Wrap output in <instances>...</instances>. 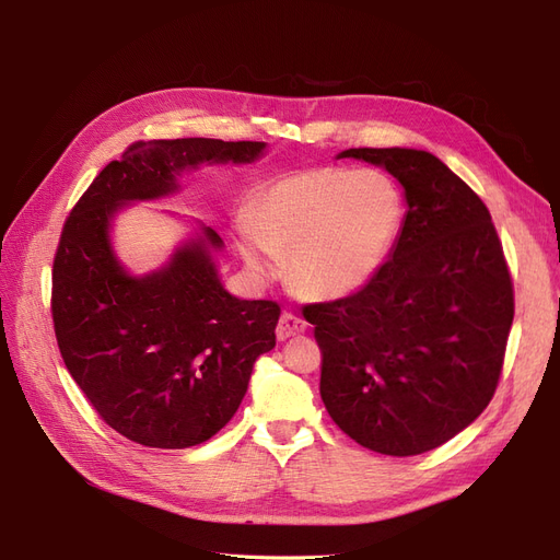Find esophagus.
Instances as JSON below:
<instances>
[{
	"mask_svg": "<svg viewBox=\"0 0 560 560\" xmlns=\"http://www.w3.org/2000/svg\"><path fill=\"white\" fill-rule=\"evenodd\" d=\"M303 331H306V322H303L299 315H294L290 311H284L280 315V322H278V327H276V334H278L280 341H287V338L299 336Z\"/></svg>",
	"mask_w": 560,
	"mask_h": 560,
	"instance_id": "1",
	"label": "esophagus"
}]
</instances>
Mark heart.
<instances>
[{
    "instance_id": "1",
    "label": "heart",
    "mask_w": 560,
    "mask_h": 560,
    "mask_svg": "<svg viewBox=\"0 0 560 560\" xmlns=\"http://www.w3.org/2000/svg\"><path fill=\"white\" fill-rule=\"evenodd\" d=\"M401 219V194L385 173L313 167L264 186L235 245L254 278H276L287 257L294 292L343 299L381 273Z\"/></svg>"
}]
</instances>
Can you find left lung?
<instances>
[{
    "label": "left lung",
    "mask_w": 560,
    "mask_h": 560,
    "mask_svg": "<svg viewBox=\"0 0 560 560\" xmlns=\"http://www.w3.org/2000/svg\"><path fill=\"white\" fill-rule=\"evenodd\" d=\"M385 167L406 214L381 273L358 294L306 306L322 350L319 395L360 446L418 455L493 399L514 290L483 200L422 149H346Z\"/></svg>",
    "instance_id": "obj_1"
}]
</instances>
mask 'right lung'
Listing matches in <instances>:
<instances>
[{"label": "right lung", "mask_w": 560, "mask_h": 560, "mask_svg": "<svg viewBox=\"0 0 560 560\" xmlns=\"http://www.w3.org/2000/svg\"><path fill=\"white\" fill-rule=\"evenodd\" d=\"M266 142L208 138L130 144L79 198L54 261V325L77 385L109 428L151 448L208 442L238 411L252 366L276 348L280 306L226 292L224 241L198 224L161 268L135 276L116 257L126 206L179 191L202 163L245 165Z\"/></svg>", "instance_id": "right-lung-1"}]
</instances>
